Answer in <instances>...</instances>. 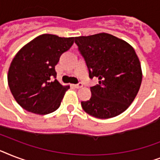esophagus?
<instances>
[{
	"label": "esophagus",
	"instance_id": "34e87169",
	"mask_svg": "<svg viewBox=\"0 0 160 160\" xmlns=\"http://www.w3.org/2000/svg\"><path fill=\"white\" fill-rule=\"evenodd\" d=\"M74 85V87L76 88V89H80V88H81L83 86V84L82 83L79 82L78 84H75V85Z\"/></svg>",
	"mask_w": 160,
	"mask_h": 160
}]
</instances>
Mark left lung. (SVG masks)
<instances>
[{"label": "left lung", "mask_w": 160, "mask_h": 160, "mask_svg": "<svg viewBox=\"0 0 160 160\" xmlns=\"http://www.w3.org/2000/svg\"><path fill=\"white\" fill-rule=\"evenodd\" d=\"M90 79L99 85L90 87L91 97L81 101L87 114L99 119L117 116L127 109L138 94L142 81L140 62L134 48L107 33L75 37Z\"/></svg>", "instance_id": "1"}]
</instances>
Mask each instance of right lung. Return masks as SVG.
Segmentation results:
<instances>
[{
	"mask_svg": "<svg viewBox=\"0 0 160 160\" xmlns=\"http://www.w3.org/2000/svg\"><path fill=\"white\" fill-rule=\"evenodd\" d=\"M74 44V37L45 34L26 44L11 61L8 85L16 102L27 111L47 114L60 107L65 91L55 66Z\"/></svg>",
	"mask_w": 160,
	"mask_h": 160,
	"instance_id": "add662e5",
	"label": "right lung"
}]
</instances>
